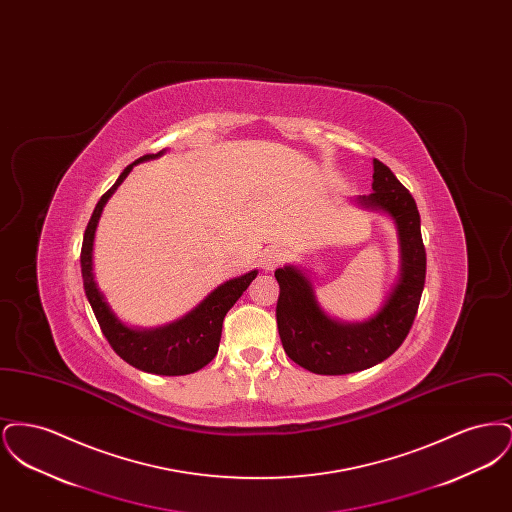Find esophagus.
I'll return each mask as SVG.
<instances>
[{"label": "esophagus", "instance_id": "1", "mask_svg": "<svg viewBox=\"0 0 512 512\" xmlns=\"http://www.w3.org/2000/svg\"><path fill=\"white\" fill-rule=\"evenodd\" d=\"M284 259H286V253L280 247H268L261 255V267L265 270H274L278 265L284 263Z\"/></svg>", "mask_w": 512, "mask_h": 512}]
</instances>
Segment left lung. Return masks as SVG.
Segmentation results:
<instances>
[{"instance_id": "1", "label": "left lung", "mask_w": 512, "mask_h": 512, "mask_svg": "<svg viewBox=\"0 0 512 512\" xmlns=\"http://www.w3.org/2000/svg\"><path fill=\"white\" fill-rule=\"evenodd\" d=\"M372 194L357 201L388 213L399 234L401 274L384 307L365 322L343 324L328 317L311 280L295 267L274 272L280 295L276 303L278 334L286 355L315 374L340 376L386 361L399 349L413 326L426 280V249L413 195L395 174L374 159Z\"/></svg>"}]
</instances>
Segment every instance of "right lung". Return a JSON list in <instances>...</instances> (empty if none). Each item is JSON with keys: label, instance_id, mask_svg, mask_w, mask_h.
<instances>
[{"label": "right lung", "instance_id": "obj_1", "mask_svg": "<svg viewBox=\"0 0 512 512\" xmlns=\"http://www.w3.org/2000/svg\"><path fill=\"white\" fill-rule=\"evenodd\" d=\"M161 153L163 151L155 155H144L132 165H128L117 178V182L101 195L84 232L80 267H82L84 292L92 305L94 315L98 318L99 328L122 361L151 374L182 376V374H192L215 359L219 351L222 320L234 307V303L242 297L247 286L255 280L257 270H251L240 278L224 282L215 292L209 293L192 313L155 330L128 328L113 315L107 301L103 299V293L99 292L98 284L94 280V272H92V249H94L96 226L107 199L115 194V190L121 186L128 172L134 169V165L159 157Z\"/></svg>", "mask_w": 512, "mask_h": 512}]
</instances>
